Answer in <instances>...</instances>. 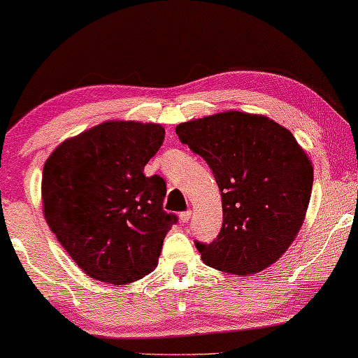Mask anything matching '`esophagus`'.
<instances>
[{"instance_id":"1","label":"esophagus","mask_w":358,"mask_h":358,"mask_svg":"<svg viewBox=\"0 0 358 358\" xmlns=\"http://www.w3.org/2000/svg\"><path fill=\"white\" fill-rule=\"evenodd\" d=\"M190 215H192V213H190L189 210H187V212H182V213H180V215H179V220H180V223H189V220H190Z\"/></svg>"}]
</instances>
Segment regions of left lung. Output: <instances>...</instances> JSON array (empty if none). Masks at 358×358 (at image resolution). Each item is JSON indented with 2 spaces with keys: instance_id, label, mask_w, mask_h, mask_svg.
Instances as JSON below:
<instances>
[{
  "instance_id": "8db88e82",
  "label": "left lung",
  "mask_w": 358,
  "mask_h": 358,
  "mask_svg": "<svg viewBox=\"0 0 358 358\" xmlns=\"http://www.w3.org/2000/svg\"><path fill=\"white\" fill-rule=\"evenodd\" d=\"M176 134L213 171L223 224L195 243L202 261L246 277L275 264L305 222L313 164L290 130L266 115L228 110L184 122Z\"/></svg>"
}]
</instances>
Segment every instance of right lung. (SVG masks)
<instances>
[{
    "mask_svg": "<svg viewBox=\"0 0 358 358\" xmlns=\"http://www.w3.org/2000/svg\"><path fill=\"white\" fill-rule=\"evenodd\" d=\"M163 141L159 124L109 120L65 140L45 161L43 217L91 278L125 285L158 266L178 217L163 210V178L143 169Z\"/></svg>",
    "mask_w": 358,
    "mask_h": 358,
    "instance_id": "obj_1",
    "label": "right lung"
}]
</instances>
